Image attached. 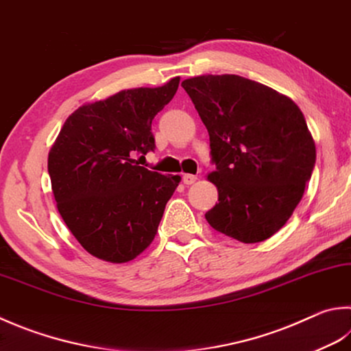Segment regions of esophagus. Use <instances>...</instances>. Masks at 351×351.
<instances>
[{
  "mask_svg": "<svg viewBox=\"0 0 351 351\" xmlns=\"http://www.w3.org/2000/svg\"><path fill=\"white\" fill-rule=\"evenodd\" d=\"M182 180L184 184H193L195 180H197V176H193V174H183L182 176Z\"/></svg>",
  "mask_w": 351,
  "mask_h": 351,
  "instance_id": "34e87169",
  "label": "esophagus"
}]
</instances>
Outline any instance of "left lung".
<instances>
[{"mask_svg": "<svg viewBox=\"0 0 351 351\" xmlns=\"http://www.w3.org/2000/svg\"><path fill=\"white\" fill-rule=\"evenodd\" d=\"M206 127L218 203L208 223L241 243L267 240L301 202L316 160L306 119L286 95L238 75L184 79Z\"/></svg>", "mask_w": 351, "mask_h": 351, "instance_id": "1", "label": "left lung"}]
</instances>
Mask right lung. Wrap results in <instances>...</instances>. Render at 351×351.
<instances>
[{
	"instance_id": "add662e5",
	"label": "right lung",
	"mask_w": 351,
	"mask_h": 351,
	"mask_svg": "<svg viewBox=\"0 0 351 351\" xmlns=\"http://www.w3.org/2000/svg\"><path fill=\"white\" fill-rule=\"evenodd\" d=\"M180 77L162 87L122 90L67 117L49 153L56 208L88 254L128 263L157 234L180 176L138 167L134 154L154 149L151 123L174 97Z\"/></svg>"
}]
</instances>
